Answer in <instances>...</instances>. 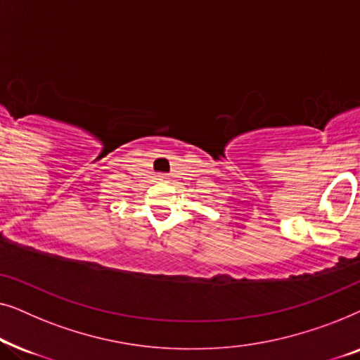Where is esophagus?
<instances>
[{"instance_id": "34e87169", "label": "esophagus", "mask_w": 360, "mask_h": 360, "mask_svg": "<svg viewBox=\"0 0 360 360\" xmlns=\"http://www.w3.org/2000/svg\"><path fill=\"white\" fill-rule=\"evenodd\" d=\"M157 176H159L160 181H167V180H169V175H167V174H159Z\"/></svg>"}]
</instances>
